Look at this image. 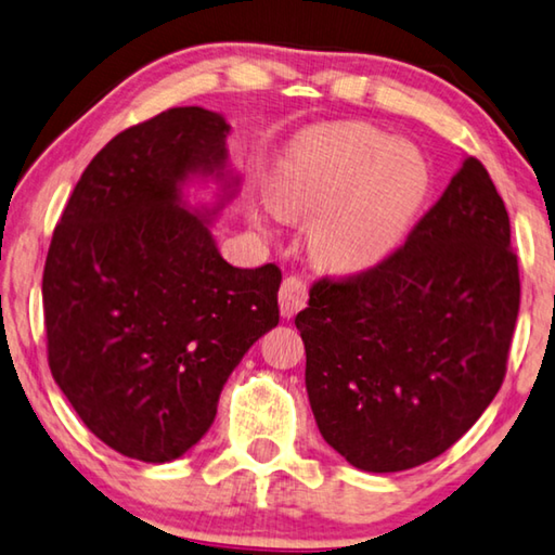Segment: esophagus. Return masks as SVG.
<instances>
[{
    "mask_svg": "<svg viewBox=\"0 0 555 555\" xmlns=\"http://www.w3.org/2000/svg\"><path fill=\"white\" fill-rule=\"evenodd\" d=\"M307 305V285L297 275H289L280 285V312L283 317H295Z\"/></svg>",
    "mask_w": 555,
    "mask_h": 555,
    "instance_id": "esophagus-1",
    "label": "esophagus"
}]
</instances>
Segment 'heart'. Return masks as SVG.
<instances>
[{"instance_id":"b5f03b06","label":"heart","mask_w":555,"mask_h":555,"mask_svg":"<svg viewBox=\"0 0 555 555\" xmlns=\"http://www.w3.org/2000/svg\"><path fill=\"white\" fill-rule=\"evenodd\" d=\"M428 175L417 154L366 122H334L299 140L270 184V202L310 218L312 258L332 270L386 256L421 206Z\"/></svg>"}]
</instances>
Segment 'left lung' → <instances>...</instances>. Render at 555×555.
<instances>
[{
  "instance_id": "1",
  "label": "left lung",
  "mask_w": 555,
  "mask_h": 555,
  "mask_svg": "<svg viewBox=\"0 0 555 555\" xmlns=\"http://www.w3.org/2000/svg\"><path fill=\"white\" fill-rule=\"evenodd\" d=\"M519 299L504 202L467 157L403 245L357 275L314 280L295 317L322 438L366 472L442 455L504 384Z\"/></svg>"
}]
</instances>
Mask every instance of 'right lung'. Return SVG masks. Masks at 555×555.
Wrapping results in <instances>:
<instances>
[{
    "mask_svg": "<svg viewBox=\"0 0 555 555\" xmlns=\"http://www.w3.org/2000/svg\"><path fill=\"white\" fill-rule=\"evenodd\" d=\"M229 125L171 107L80 175L43 266L49 369L86 428L125 457L171 462L204 438L243 353L280 320L275 262L233 268L189 175H223Z\"/></svg>",
    "mask_w": 555,
    "mask_h": 555,
    "instance_id": "1",
    "label": "right lung"
}]
</instances>
